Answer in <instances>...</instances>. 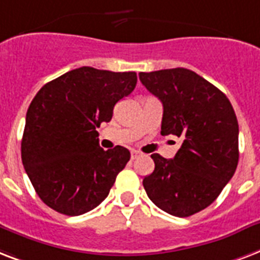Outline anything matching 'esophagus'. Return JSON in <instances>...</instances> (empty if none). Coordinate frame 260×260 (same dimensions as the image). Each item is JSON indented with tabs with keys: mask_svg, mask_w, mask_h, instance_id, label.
<instances>
[{
	"mask_svg": "<svg viewBox=\"0 0 260 260\" xmlns=\"http://www.w3.org/2000/svg\"><path fill=\"white\" fill-rule=\"evenodd\" d=\"M140 156V152H137V150H132V158L134 160V158H137Z\"/></svg>",
	"mask_w": 260,
	"mask_h": 260,
	"instance_id": "1",
	"label": "esophagus"
}]
</instances>
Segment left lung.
Segmentation results:
<instances>
[{"label":"left lung","instance_id":"obj_1","mask_svg":"<svg viewBox=\"0 0 260 260\" xmlns=\"http://www.w3.org/2000/svg\"><path fill=\"white\" fill-rule=\"evenodd\" d=\"M162 103V136L182 137L174 158L152 154L144 178L149 199L168 214L190 217L206 209L232 179L239 162V123L228 98L184 68L140 73Z\"/></svg>","mask_w":260,"mask_h":260}]
</instances>
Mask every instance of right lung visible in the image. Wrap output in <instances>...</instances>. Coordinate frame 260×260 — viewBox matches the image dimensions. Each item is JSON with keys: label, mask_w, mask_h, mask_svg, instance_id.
<instances>
[{"label": "right lung", "mask_w": 260, "mask_h": 260, "mask_svg": "<svg viewBox=\"0 0 260 260\" xmlns=\"http://www.w3.org/2000/svg\"><path fill=\"white\" fill-rule=\"evenodd\" d=\"M136 72L82 66L40 88L25 118L21 160L36 194L66 216L89 212L107 198L130 160L123 146L100 148L99 133L115 104L132 93Z\"/></svg>", "instance_id": "add662e5"}]
</instances>
